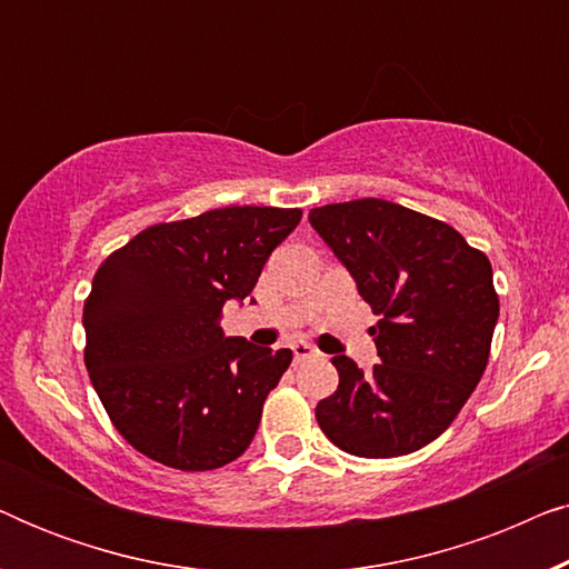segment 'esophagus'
I'll list each match as a JSON object with an SVG mask.
<instances>
[{
    "label": "esophagus",
    "mask_w": 569,
    "mask_h": 569,
    "mask_svg": "<svg viewBox=\"0 0 569 569\" xmlns=\"http://www.w3.org/2000/svg\"><path fill=\"white\" fill-rule=\"evenodd\" d=\"M292 355H295V362H306V360H310V357H316V349L310 347L308 341H295Z\"/></svg>",
    "instance_id": "obj_1"
}]
</instances>
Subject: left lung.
Wrapping results in <instances>:
<instances>
[{"instance_id":"1","label":"left lung","mask_w":569,"mask_h":569,"mask_svg":"<svg viewBox=\"0 0 569 569\" xmlns=\"http://www.w3.org/2000/svg\"><path fill=\"white\" fill-rule=\"evenodd\" d=\"M310 224L380 316V362L333 357L339 388L318 401L326 438L360 458L425 448L453 422L487 368L500 300L492 263L450 224L386 199L310 209Z\"/></svg>"}]
</instances>
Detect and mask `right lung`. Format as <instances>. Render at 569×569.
I'll list each match as a JSON object with an SVG mask.
<instances>
[{
    "label": "right lung",
    "mask_w": 569,
    "mask_h": 569,
    "mask_svg": "<svg viewBox=\"0 0 569 569\" xmlns=\"http://www.w3.org/2000/svg\"><path fill=\"white\" fill-rule=\"evenodd\" d=\"M300 209L224 207L152 224L113 251L84 300V365L116 430L139 453L209 471L251 446L290 349L224 337Z\"/></svg>",
    "instance_id": "1"
}]
</instances>
